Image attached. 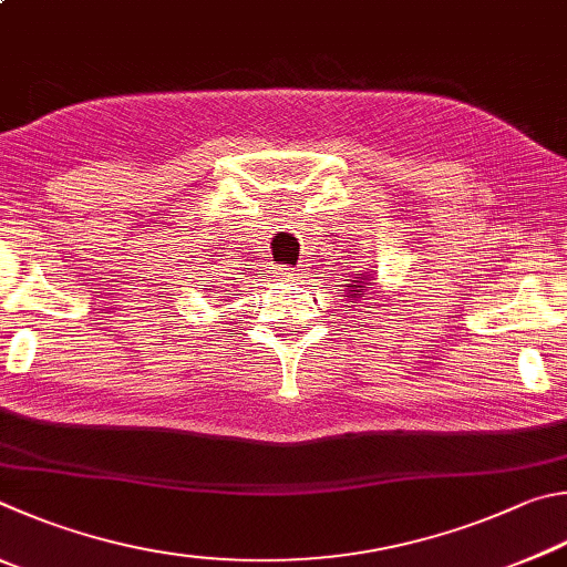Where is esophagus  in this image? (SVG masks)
<instances>
[{
	"label": "esophagus",
	"mask_w": 567,
	"mask_h": 567,
	"mask_svg": "<svg viewBox=\"0 0 567 567\" xmlns=\"http://www.w3.org/2000/svg\"><path fill=\"white\" fill-rule=\"evenodd\" d=\"M284 276L289 278V281H299V278H303L301 274H296V271H289V268H284Z\"/></svg>",
	"instance_id": "34e87169"
}]
</instances>
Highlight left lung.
<instances>
[{"instance_id": "obj_1", "label": "left lung", "mask_w": 567, "mask_h": 567, "mask_svg": "<svg viewBox=\"0 0 567 567\" xmlns=\"http://www.w3.org/2000/svg\"><path fill=\"white\" fill-rule=\"evenodd\" d=\"M373 286H375V274L373 268H365V271H353L349 278H343L341 284V299L346 301L349 309H379V299H373Z\"/></svg>"}]
</instances>
